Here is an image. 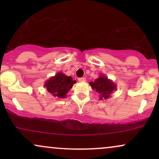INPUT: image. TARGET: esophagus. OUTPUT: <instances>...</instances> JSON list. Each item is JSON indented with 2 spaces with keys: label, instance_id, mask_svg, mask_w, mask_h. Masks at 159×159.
Instances as JSON below:
<instances>
[{
  "label": "esophagus",
  "instance_id": "obj_1",
  "mask_svg": "<svg viewBox=\"0 0 159 159\" xmlns=\"http://www.w3.org/2000/svg\"><path fill=\"white\" fill-rule=\"evenodd\" d=\"M85 81H86V78L84 77H81V78H78V81H80V82H84Z\"/></svg>",
  "mask_w": 159,
  "mask_h": 159
}]
</instances>
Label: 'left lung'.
<instances>
[{"instance_id": "1", "label": "left lung", "mask_w": 159, "mask_h": 159, "mask_svg": "<svg viewBox=\"0 0 159 159\" xmlns=\"http://www.w3.org/2000/svg\"><path fill=\"white\" fill-rule=\"evenodd\" d=\"M90 84L93 90H96L100 94V98H107L110 96L111 93L116 89V86L111 80L105 76H100L94 82L91 81Z\"/></svg>"}]
</instances>
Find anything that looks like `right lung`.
<instances>
[{
	"label": "right lung",
	"mask_w": 159,
	"mask_h": 159,
	"mask_svg": "<svg viewBox=\"0 0 159 159\" xmlns=\"http://www.w3.org/2000/svg\"><path fill=\"white\" fill-rule=\"evenodd\" d=\"M75 83V81H73L71 76H66L60 72L46 81L45 86L47 90L54 96L64 98Z\"/></svg>",
	"instance_id": "add662e5"
}]
</instances>
